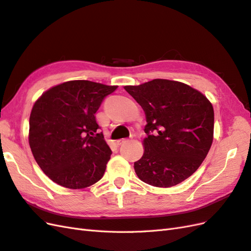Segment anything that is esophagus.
I'll return each instance as SVG.
<instances>
[{"label":"esophagus","instance_id":"1","mask_svg":"<svg viewBox=\"0 0 251 251\" xmlns=\"http://www.w3.org/2000/svg\"><path fill=\"white\" fill-rule=\"evenodd\" d=\"M127 141H128L127 139H121V140H118V141H117V144H118V145H122V144H124L125 142H127Z\"/></svg>","mask_w":251,"mask_h":251}]
</instances>
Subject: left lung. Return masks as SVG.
<instances>
[{
    "label": "left lung",
    "instance_id": "obj_1",
    "mask_svg": "<svg viewBox=\"0 0 251 251\" xmlns=\"http://www.w3.org/2000/svg\"><path fill=\"white\" fill-rule=\"evenodd\" d=\"M124 89L143 108L144 152L134 171L143 182L170 188L201 166L213 142L214 110L198 90L183 82L152 79Z\"/></svg>",
    "mask_w": 251,
    "mask_h": 251
}]
</instances>
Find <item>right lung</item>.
<instances>
[{
	"label": "right lung",
	"mask_w": 251,
	"mask_h": 251,
	"mask_svg": "<svg viewBox=\"0 0 251 251\" xmlns=\"http://www.w3.org/2000/svg\"><path fill=\"white\" fill-rule=\"evenodd\" d=\"M118 86L70 80L47 90L33 106L28 143L50 180L68 189H85L100 180L111 150L95 113Z\"/></svg>",
	"instance_id": "right-lung-1"
}]
</instances>
